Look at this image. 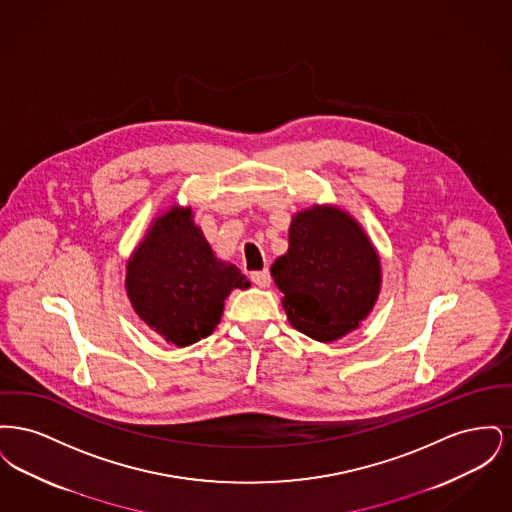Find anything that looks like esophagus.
Instances as JSON below:
<instances>
[{
	"label": "esophagus",
	"instance_id": "obj_1",
	"mask_svg": "<svg viewBox=\"0 0 512 512\" xmlns=\"http://www.w3.org/2000/svg\"><path fill=\"white\" fill-rule=\"evenodd\" d=\"M251 280H253V284H257L259 288H268V286H270V272H268V268L251 272Z\"/></svg>",
	"mask_w": 512,
	"mask_h": 512
}]
</instances>
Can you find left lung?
Segmentation results:
<instances>
[{
  "instance_id": "left-lung-1",
  "label": "left lung",
  "mask_w": 512,
  "mask_h": 512,
  "mask_svg": "<svg viewBox=\"0 0 512 512\" xmlns=\"http://www.w3.org/2000/svg\"><path fill=\"white\" fill-rule=\"evenodd\" d=\"M288 242L270 276L293 328L324 343L357 330L382 290V261L361 222L313 205L293 215Z\"/></svg>"
}]
</instances>
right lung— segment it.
<instances>
[{"label":"right lung","mask_w":512,"mask_h":512,"mask_svg":"<svg viewBox=\"0 0 512 512\" xmlns=\"http://www.w3.org/2000/svg\"><path fill=\"white\" fill-rule=\"evenodd\" d=\"M240 268L222 261L192 207L172 205L151 220L126 261L124 290L149 330L178 347L215 332L232 290L249 288Z\"/></svg>","instance_id":"1"}]
</instances>
